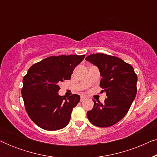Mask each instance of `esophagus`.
Listing matches in <instances>:
<instances>
[{
  "label": "esophagus",
  "mask_w": 157,
  "mask_h": 157,
  "mask_svg": "<svg viewBox=\"0 0 157 157\" xmlns=\"http://www.w3.org/2000/svg\"><path fill=\"white\" fill-rule=\"evenodd\" d=\"M86 98L85 96H81V101H84Z\"/></svg>",
  "instance_id": "1"
}]
</instances>
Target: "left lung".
<instances>
[{
  "label": "left lung",
  "instance_id": "1",
  "mask_svg": "<svg viewBox=\"0 0 157 157\" xmlns=\"http://www.w3.org/2000/svg\"><path fill=\"white\" fill-rule=\"evenodd\" d=\"M86 60L97 66L100 87L107 98L101 104L93 100L92 110L87 112L90 122L98 127H109L123 119L136 95L137 76L134 68L119 58L104 53H94Z\"/></svg>",
  "mask_w": 157,
  "mask_h": 157
}]
</instances>
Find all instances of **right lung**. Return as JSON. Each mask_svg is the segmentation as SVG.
Returning <instances> with one entry per match:
<instances>
[{
	"mask_svg": "<svg viewBox=\"0 0 157 157\" xmlns=\"http://www.w3.org/2000/svg\"><path fill=\"white\" fill-rule=\"evenodd\" d=\"M84 55L50 56L31 66L23 79L21 89L25 111L43 129L56 131L68 125L80 96H59V83L70 80L73 71Z\"/></svg>",
	"mask_w": 157,
	"mask_h": 157,
	"instance_id": "add662e5",
	"label": "right lung"
}]
</instances>
